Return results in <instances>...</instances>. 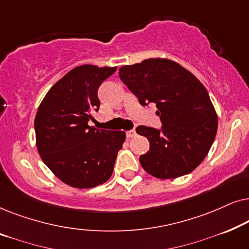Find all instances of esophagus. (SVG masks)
<instances>
[{
    "label": "esophagus",
    "mask_w": 249,
    "mask_h": 249,
    "mask_svg": "<svg viewBox=\"0 0 249 249\" xmlns=\"http://www.w3.org/2000/svg\"><path fill=\"white\" fill-rule=\"evenodd\" d=\"M135 136H136V131L134 130V129H131V130L127 131V137L128 138H132V137H135Z\"/></svg>",
    "instance_id": "1"
}]
</instances>
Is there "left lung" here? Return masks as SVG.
Returning <instances> with one entry per match:
<instances>
[{
    "label": "left lung",
    "mask_w": 249,
    "mask_h": 249,
    "mask_svg": "<svg viewBox=\"0 0 249 249\" xmlns=\"http://www.w3.org/2000/svg\"><path fill=\"white\" fill-rule=\"evenodd\" d=\"M119 77L142 107L156 104L161 119V128H136L149 142V151L139 158L145 171L159 179H173L195 170L217 130L215 110L203 84L179 63L166 59L121 67Z\"/></svg>",
    "instance_id": "obj_1"
}]
</instances>
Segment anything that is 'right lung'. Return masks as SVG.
I'll use <instances>...</instances> for the list:
<instances>
[{
	"instance_id": "obj_1",
	"label": "right lung",
	"mask_w": 249,
	"mask_h": 249,
	"mask_svg": "<svg viewBox=\"0 0 249 249\" xmlns=\"http://www.w3.org/2000/svg\"><path fill=\"white\" fill-rule=\"evenodd\" d=\"M117 67L90 64L69 71L49 90L35 118L36 145L43 162L67 185L93 188L113 172L124 131L88 125L100 108L97 91Z\"/></svg>"
}]
</instances>
